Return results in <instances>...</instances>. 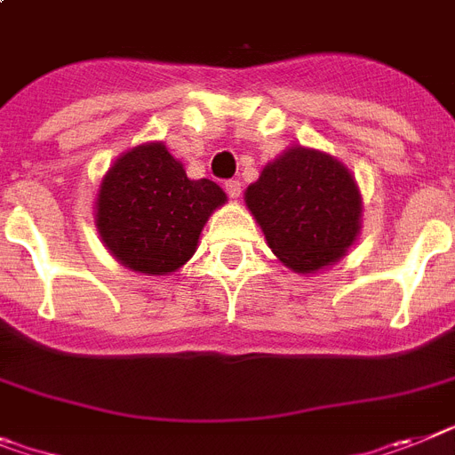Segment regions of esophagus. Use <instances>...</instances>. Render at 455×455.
I'll return each mask as SVG.
<instances>
[{
    "label": "esophagus",
    "mask_w": 455,
    "mask_h": 455,
    "mask_svg": "<svg viewBox=\"0 0 455 455\" xmlns=\"http://www.w3.org/2000/svg\"><path fill=\"white\" fill-rule=\"evenodd\" d=\"M225 190H228V196L232 197V200H236V197L242 196V181L239 180H232L225 184Z\"/></svg>",
    "instance_id": "34e87169"
}]
</instances>
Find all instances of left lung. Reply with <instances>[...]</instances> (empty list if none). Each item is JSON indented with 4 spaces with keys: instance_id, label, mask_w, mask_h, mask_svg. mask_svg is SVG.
Listing matches in <instances>:
<instances>
[{
    "instance_id": "left-lung-1",
    "label": "left lung",
    "mask_w": 455,
    "mask_h": 455,
    "mask_svg": "<svg viewBox=\"0 0 455 455\" xmlns=\"http://www.w3.org/2000/svg\"><path fill=\"white\" fill-rule=\"evenodd\" d=\"M271 253L294 274H317L345 258L361 232L363 200L339 158L294 145L267 163L243 193Z\"/></svg>"
}]
</instances>
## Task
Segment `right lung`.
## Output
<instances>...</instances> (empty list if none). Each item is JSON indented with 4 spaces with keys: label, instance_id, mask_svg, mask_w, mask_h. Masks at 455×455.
Segmentation results:
<instances>
[{
    "label": "right lung",
    "instance_id": "add662e5",
    "mask_svg": "<svg viewBox=\"0 0 455 455\" xmlns=\"http://www.w3.org/2000/svg\"><path fill=\"white\" fill-rule=\"evenodd\" d=\"M228 202L212 180H190L163 142L124 151L96 197V230L116 262L147 275H168L197 251L202 228Z\"/></svg>",
    "mask_w": 455,
    "mask_h": 455
}]
</instances>
